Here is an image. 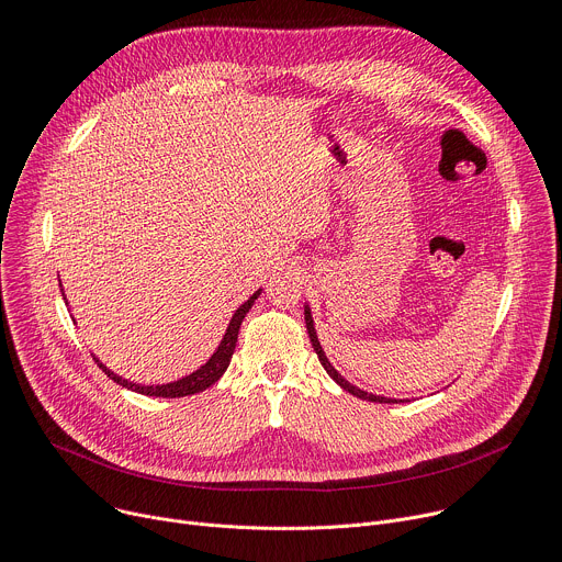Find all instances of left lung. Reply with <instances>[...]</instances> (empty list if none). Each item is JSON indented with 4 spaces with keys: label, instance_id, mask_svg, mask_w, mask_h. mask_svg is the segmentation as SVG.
Masks as SVG:
<instances>
[{
    "label": "left lung",
    "instance_id": "1",
    "mask_svg": "<svg viewBox=\"0 0 562 562\" xmlns=\"http://www.w3.org/2000/svg\"><path fill=\"white\" fill-rule=\"evenodd\" d=\"M304 319H306V331H308L311 345H313V349H315V353H317V358H319V364L325 367V371H327L345 391H349L351 395H358V397H362V400H369V403H389V405H391V403H397V400H393V397H382V395L367 393V391L353 386L349 380H345V378L334 369V364L327 360L323 347H319V340H317V336H315V327H313V317H311V308H308V306H304ZM400 403H403V400H400Z\"/></svg>",
    "mask_w": 562,
    "mask_h": 562
}]
</instances>
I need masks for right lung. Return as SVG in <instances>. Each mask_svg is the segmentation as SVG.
<instances>
[{
  "instance_id": "1",
  "label": "right lung",
  "mask_w": 562,
  "mask_h": 562,
  "mask_svg": "<svg viewBox=\"0 0 562 562\" xmlns=\"http://www.w3.org/2000/svg\"><path fill=\"white\" fill-rule=\"evenodd\" d=\"M258 295H260V291H256L243 306H239V308L235 311V315L231 317V323H228V329H226V334H224V338H222L217 351L211 356V360H209L204 367H200L198 371H193L191 375H187V378H182V380H178V382L155 384V386L148 384V386H144V384H135V382H128V380L115 375V373H113L111 369H106L98 358H95V362H98V367H100L113 382H117L120 386H126V389H131V391L144 393V395H155V397H184V395L200 393V391L209 389L211 384H215V382L222 378V373L226 371V367H228V362H231V356H233V349H235V342H237L239 325H243L245 315L249 313V308L254 306V302L258 300Z\"/></svg>"
}]
</instances>
